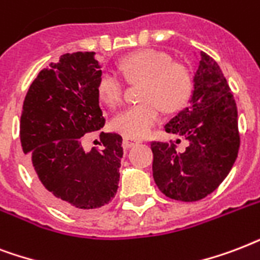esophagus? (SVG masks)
<instances>
[{
  "instance_id": "1",
  "label": "esophagus",
  "mask_w": 260,
  "mask_h": 260,
  "mask_svg": "<svg viewBox=\"0 0 260 260\" xmlns=\"http://www.w3.org/2000/svg\"><path fill=\"white\" fill-rule=\"evenodd\" d=\"M137 144H138V141L132 140V138H124L123 140V148H132V146Z\"/></svg>"
}]
</instances>
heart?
<instances>
[{"label": "heart", "instance_id": "heart-1", "mask_svg": "<svg viewBox=\"0 0 260 260\" xmlns=\"http://www.w3.org/2000/svg\"><path fill=\"white\" fill-rule=\"evenodd\" d=\"M122 72L128 81L142 84V103L126 108L115 116L114 128L130 138L148 136L160 120L161 107L167 112L182 110L192 92L190 70L180 62H172L168 54L142 50L122 61ZM99 96L110 107L123 100L124 86L118 76L104 73L98 85Z\"/></svg>", "mask_w": 260, "mask_h": 260}]
</instances>
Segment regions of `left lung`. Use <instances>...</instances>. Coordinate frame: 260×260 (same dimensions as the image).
I'll list each match as a JSON object with an SVG mask.
<instances>
[{
	"label": "left lung",
	"instance_id": "obj_1",
	"mask_svg": "<svg viewBox=\"0 0 260 260\" xmlns=\"http://www.w3.org/2000/svg\"><path fill=\"white\" fill-rule=\"evenodd\" d=\"M187 148L153 141V178L162 194L195 202L212 194L232 170L240 148L237 107L220 66L201 51L188 107L166 124ZM176 142H180L178 140Z\"/></svg>",
	"mask_w": 260,
	"mask_h": 260
}]
</instances>
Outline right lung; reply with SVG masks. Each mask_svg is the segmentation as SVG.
Listing matches in <instances>:
<instances>
[{
    "label": "right lung",
    "mask_w": 260,
    "mask_h": 260,
    "mask_svg": "<svg viewBox=\"0 0 260 260\" xmlns=\"http://www.w3.org/2000/svg\"><path fill=\"white\" fill-rule=\"evenodd\" d=\"M102 77L93 51L65 54L40 70L24 99L20 119L23 152L50 202L81 214L111 202L119 183L122 137L100 133L102 149L85 152L82 137L99 132Z\"/></svg>",
    "instance_id": "add662e5"
}]
</instances>
